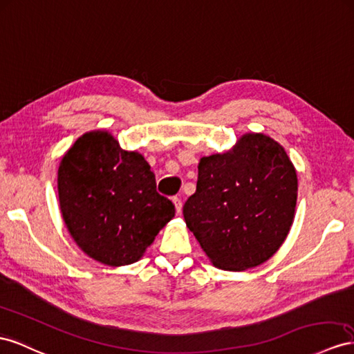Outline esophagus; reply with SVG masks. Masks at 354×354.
I'll return each mask as SVG.
<instances>
[{"label": "esophagus", "mask_w": 354, "mask_h": 354, "mask_svg": "<svg viewBox=\"0 0 354 354\" xmlns=\"http://www.w3.org/2000/svg\"><path fill=\"white\" fill-rule=\"evenodd\" d=\"M174 205H175V211H176V214H180V211H183V202H180V198L179 197H174Z\"/></svg>", "instance_id": "obj_1"}]
</instances>
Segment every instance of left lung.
<instances>
[{
    "mask_svg": "<svg viewBox=\"0 0 354 354\" xmlns=\"http://www.w3.org/2000/svg\"><path fill=\"white\" fill-rule=\"evenodd\" d=\"M297 175L281 145L247 133L227 152L202 157L184 220L215 268L247 270L283 245L295 220Z\"/></svg>",
    "mask_w": 354,
    "mask_h": 354,
    "instance_id": "obj_1",
    "label": "left lung"
}]
</instances>
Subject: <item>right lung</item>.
I'll return each mask as SVG.
<instances>
[{"mask_svg": "<svg viewBox=\"0 0 354 354\" xmlns=\"http://www.w3.org/2000/svg\"><path fill=\"white\" fill-rule=\"evenodd\" d=\"M58 198L70 236L107 266L142 259L175 206L157 193L156 176L138 151H125L112 133L80 136L58 167Z\"/></svg>", "mask_w": 354, "mask_h": 354, "instance_id": "add662e5", "label": "right lung"}]
</instances>
